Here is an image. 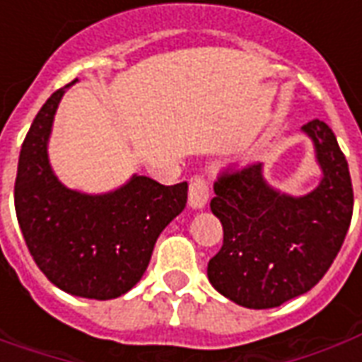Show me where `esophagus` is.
<instances>
[{"instance_id": "obj_1", "label": "esophagus", "mask_w": 362, "mask_h": 362, "mask_svg": "<svg viewBox=\"0 0 362 362\" xmlns=\"http://www.w3.org/2000/svg\"><path fill=\"white\" fill-rule=\"evenodd\" d=\"M209 199V186L202 176H194L189 180L188 188V204L192 209H202Z\"/></svg>"}]
</instances>
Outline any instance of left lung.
I'll use <instances>...</instances> for the list:
<instances>
[{"label":"left lung","instance_id":"8db88e82","mask_svg":"<svg viewBox=\"0 0 362 362\" xmlns=\"http://www.w3.org/2000/svg\"><path fill=\"white\" fill-rule=\"evenodd\" d=\"M303 132L314 143L322 178L306 196L272 188L262 163L227 170L213 184L223 246L207 264L221 295L246 308H275L308 293L334 264L349 230L353 186L347 158L326 122Z\"/></svg>","mask_w":362,"mask_h":362}]
</instances>
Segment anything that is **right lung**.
Instances as JSON below:
<instances>
[{"instance_id": "right-lung-1", "label": "right lung", "mask_w": 362, "mask_h": 362, "mask_svg": "<svg viewBox=\"0 0 362 362\" xmlns=\"http://www.w3.org/2000/svg\"><path fill=\"white\" fill-rule=\"evenodd\" d=\"M74 83L44 103L23 141L15 211L30 256L56 287L110 300L141 279L158 235L186 207L188 184L163 186L134 174L98 196L66 188L52 170L48 139L59 100Z\"/></svg>"}]
</instances>
